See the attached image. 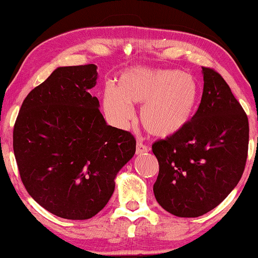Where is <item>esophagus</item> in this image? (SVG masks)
Returning a JSON list of instances; mask_svg holds the SVG:
<instances>
[{"mask_svg": "<svg viewBox=\"0 0 258 258\" xmlns=\"http://www.w3.org/2000/svg\"><path fill=\"white\" fill-rule=\"evenodd\" d=\"M149 147H147L146 144H143L142 142H137L136 144V155H142L144 153H148L149 151Z\"/></svg>", "mask_w": 258, "mask_h": 258, "instance_id": "1", "label": "esophagus"}]
</instances>
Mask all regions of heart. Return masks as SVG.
Wrapping results in <instances>:
<instances>
[{"label": "heart", "instance_id": "heart-1", "mask_svg": "<svg viewBox=\"0 0 258 258\" xmlns=\"http://www.w3.org/2000/svg\"><path fill=\"white\" fill-rule=\"evenodd\" d=\"M200 95L199 82L190 74L135 67L118 77L117 88H104L102 105L112 125L126 129L134 117L132 104H142L140 119L144 129L158 139H168L192 121Z\"/></svg>", "mask_w": 258, "mask_h": 258}]
</instances>
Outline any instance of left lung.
<instances>
[{
  "label": "left lung",
  "mask_w": 258,
  "mask_h": 258,
  "mask_svg": "<svg viewBox=\"0 0 258 258\" xmlns=\"http://www.w3.org/2000/svg\"><path fill=\"white\" fill-rule=\"evenodd\" d=\"M203 94L189 125L153 144L160 171L158 204L175 216L199 217L230 194L244 171L249 122L220 74L202 67Z\"/></svg>",
  "instance_id": "1"
}]
</instances>
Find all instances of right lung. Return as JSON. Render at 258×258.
Instances as JSON below:
<instances>
[{
	"instance_id": "obj_1",
	"label": "right lung",
	"mask_w": 258,
	"mask_h": 258,
	"mask_svg": "<svg viewBox=\"0 0 258 258\" xmlns=\"http://www.w3.org/2000/svg\"><path fill=\"white\" fill-rule=\"evenodd\" d=\"M96 69H55L28 94L14 126V154L28 194L67 220L100 213L114 192L116 175L136 150L132 134L108 125L89 93Z\"/></svg>"
}]
</instances>
